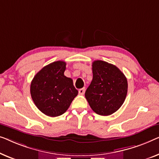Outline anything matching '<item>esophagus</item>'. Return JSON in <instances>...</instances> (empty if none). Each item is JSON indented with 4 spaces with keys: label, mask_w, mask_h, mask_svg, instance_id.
Returning a JSON list of instances; mask_svg holds the SVG:
<instances>
[{
    "label": "esophagus",
    "mask_w": 159,
    "mask_h": 159,
    "mask_svg": "<svg viewBox=\"0 0 159 159\" xmlns=\"http://www.w3.org/2000/svg\"><path fill=\"white\" fill-rule=\"evenodd\" d=\"M85 91H86V89H85V88H82V89H79V94H80V95H84V93H85Z\"/></svg>",
    "instance_id": "obj_1"
}]
</instances>
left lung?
<instances>
[{
  "instance_id": "1",
  "label": "left lung",
  "mask_w": 159,
  "mask_h": 159,
  "mask_svg": "<svg viewBox=\"0 0 159 159\" xmlns=\"http://www.w3.org/2000/svg\"><path fill=\"white\" fill-rule=\"evenodd\" d=\"M92 73L93 79L85 97L94 112L110 115L121 107L126 98V77L117 67L102 60L93 62Z\"/></svg>"
}]
</instances>
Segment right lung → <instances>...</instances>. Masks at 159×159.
Wrapping results in <instances>:
<instances>
[{
    "mask_svg": "<svg viewBox=\"0 0 159 159\" xmlns=\"http://www.w3.org/2000/svg\"><path fill=\"white\" fill-rule=\"evenodd\" d=\"M66 68V62H53L42 68L31 83L33 102L49 117H57L66 112L79 93L73 80L64 75Z\"/></svg>",
    "mask_w": 159,
    "mask_h": 159,
    "instance_id": "1",
    "label": "right lung"
}]
</instances>
